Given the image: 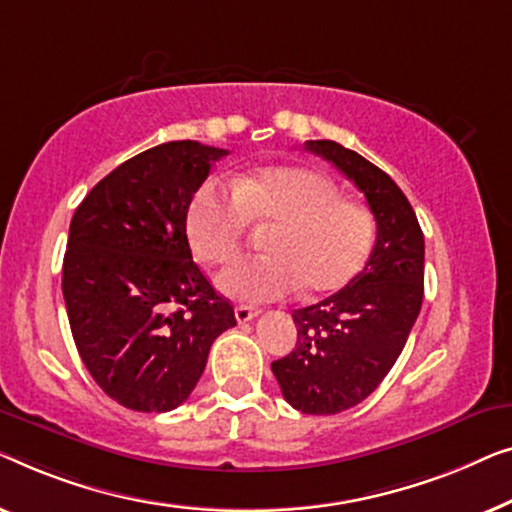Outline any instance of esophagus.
Listing matches in <instances>:
<instances>
[{"label":"esophagus","mask_w":512,"mask_h":512,"mask_svg":"<svg viewBox=\"0 0 512 512\" xmlns=\"http://www.w3.org/2000/svg\"><path fill=\"white\" fill-rule=\"evenodd\" d=\"M234 315H236V322H239V325H243V322H250L253 318H257L259 311H257V308H253V306L239 304V306L234 308Z\"/></svg>","instance_id":"obj_1"}]
</instances>
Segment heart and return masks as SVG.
Returning a JSON list of instances; mask_svg holds the SVG:
<instances>
[{
  "label": "heart",
  "instance_id": "b5f03b06",
  "mask_svg": "<svg viewBox=\"0 0 512 512\" xmlns=\"http://www.w3.org/2000/svg\"><path fill=\"white\" fill-rule=\"evenodd\" d=\"M250 222L276 225L269 255L241 259L218 285L239 301L283 299L294 290L329 294L362 271L376 239L369 208L341 197L327 176L306 167H271L236 181H206L187 206V239L201 262L225 266L241 253Z\"/></svg>",
  "mask_w": 512,
  "mask_h": 512
}]
</instances>
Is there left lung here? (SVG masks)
I'll list each match as a JSON object with an SVG mask.
<instances>
[{
  "instance_id": "left-lung-1",
  "label": "left lung",
  "mask_w": 512,
  "mask_h": 512,
  "mask_svg": "<svg viewBox=\"0 0 512 512\" xmlns=\"http://www.w3.org/2000/svg\"><path fill=\"white\" fill-rule=\"evenodd\" d=\"M306 150L350 178L376 218L369 262L343 290L292 313L297 345L271 364L280 392L308 415H336L362 403L397 362L424 297V236L399 185L336 141Z\"/></svg>"
}]
</instances>
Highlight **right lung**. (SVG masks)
<instances>
[{
  "label": "right lung",
  "mask_w": 512,
  "mask_h": 512,
  "mask_svg": "<svg viewBox=\"0 0 512 512\" xmlns=\"http://www.w3.org/2000/svg\"><path fill=\"white\" fill-rule=\"evenodd\" d=\"M227 150L169 141L102 178L76 208L62 294L78 355L113 401L167 413L190 397L208 350L236 325L192 262V194Z\"/></svg>",
  "instance_id": "1"
}]
</instances>
